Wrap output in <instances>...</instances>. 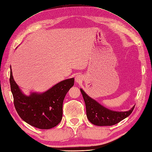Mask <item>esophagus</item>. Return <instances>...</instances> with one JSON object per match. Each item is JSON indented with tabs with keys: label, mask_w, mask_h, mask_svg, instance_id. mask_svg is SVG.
<instances>
[{
	"label": "esophagus",
	"mask_w": 152,
	"mask_h": 152,
	"mask_svg": "<svg viewBox=\"0 0 152 152\" xmlns=\"http://www.w3.org/2000/svg\"><path fill=\"white\" fill-rule=\"evenodd\" d=\"M83 79V76L80 75H77L75 77V83H80L81 82H82Z\"/></svg>",
	"instance_id": "esophagus-1"
}]
</instances>
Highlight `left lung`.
Returning a JSON list of instances; mask_svg holds the SVG:
<instances>
[{
    "instance_id": "8db88e82",
    "label": "left lung",
    "mask_w": 152,
    "mask_h": 152,
    "mask_svg": "<svg viewBox=\"0 0 152 152\" xmlns=\"http://www.w3.org/2000/svg\"><path fill=\"white\" fill-rule=\"evenodd\" d=\"M86 104V115L90 123L96 126H112L128 117L134 110L135 106L126 112H117L105 108L94 99L88 95L80 88Z\"/></svg>"
}]
</instances>
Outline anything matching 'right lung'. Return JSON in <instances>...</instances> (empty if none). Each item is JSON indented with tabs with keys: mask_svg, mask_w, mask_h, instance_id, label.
<instances>
[{
	"mask_svg": "<svg viewBox=\"0 0 152 152\" xmlns=\"http://www.w3.org/2000/svg\"><path fill=\"white\" fill-rule=\"evenodd\" d=\"M10 86L14 105L26 123L39 129L52 128L62 117V104L66 94L74 85V78L62 80L43 93L23 94L13 79L10 66Z\"/></svg>",
	"mask_w": 152,
	"mask_h": 152,
	"instance_id": "1",
	"label": "right lung"
}]
</instances>
